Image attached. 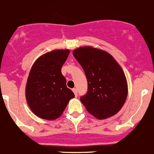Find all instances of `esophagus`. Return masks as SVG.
<instances>
[{"instance_id":"1","label":"esophagus","mask_w":154,"mask_h":154,"mask_svg":"<svg viewBox=\"0 0 154 154\" xmlns=\"http://www.w3.org/2000/svg\"><path fill=\"white\" fill-rule=\"evenodd\" d=\"M72 91H73L74 94H75V97H78V93H77L76 88H73V89H72Z\"/></svg>"}]
</instances>
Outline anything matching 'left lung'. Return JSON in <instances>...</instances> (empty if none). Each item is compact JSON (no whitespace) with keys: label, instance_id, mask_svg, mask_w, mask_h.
I'll use <instances>...</instances> for the list:
<instances>
[{"label":"left lung","instance_id":"8db88e82","mask_svg":"<svg viewBox=\"0 0 154 154\" xmlns=\"http://www.w3.org/2000/svg\"><path fill=\"white\" fill-rule=\"evenodd\" d=\"M72 54L88 80V93L80 99L86 110L99 120L116 115L128 94L127 78L119 63L109 52L92 46L79 47Z\"/></svg>","mask_w":154,"mask_h":154}]
</instances>
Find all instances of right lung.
Returning a JSON list of instances; mask_svg holds the SVG:
<instances>
[{"label": "right lung", "instance_id": "1", "mask_svg": "<svg viewBox=\"0 0 154 154\" xmlns=\"http://www.w3.org/2000/svg\"><path fill=\"white\" fill-rule=\"evenodd\" d=\"M69 49H57L38 57L33 63L25 87L29 108L35 115L52 121L61 116L73 92L66 87L61 67L67 59Z\"/></svg>", "mask_w": 154, "mask_h": 154}]
</instances>
